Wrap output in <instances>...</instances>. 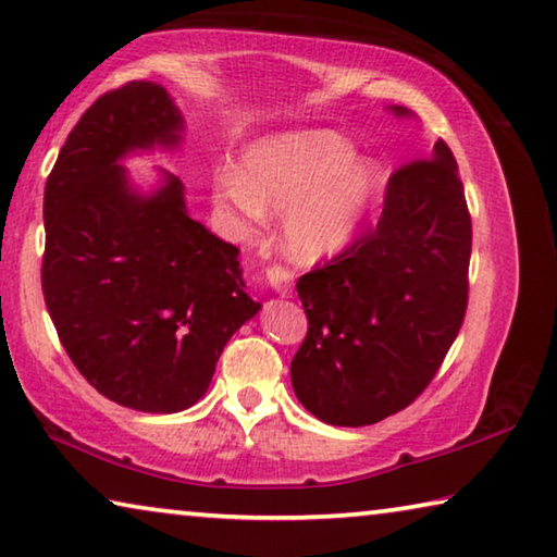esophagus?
Returning a JSON list of instances; mask_svg holds the SVG:
<instances>
[{
    "label": "esophagus",
    "instance_id": "obj_1",
    "mask_svg": "<svg viewBox=\"0 0 557 557\" xmlns=\"http://www.w3.org/2000/svg\"><path fill=\"white\" fill-rule=\"evenodd\" d=\"M267 281L271 284V288L276 290V294L288 296L290 286H294V273H290L288 267H284V263L273 261L271 267H267Z\"/></svg>",
    "mask_w": 557,
    "mask_h": 557
}]
</instances>
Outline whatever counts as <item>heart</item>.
<instances>
[{
  "label": "heart",
  "mask_w": 557,
  "mask_h": 557,
  "mask_svg": "<svg viewBox=\"0 0 557 557\" xmlns=\"http://www.w3.org/2000/svg\"><path fill=\"white\" fill-rule=\"evenodd\" d=\"M375 189V169L354 159L344 139L329 132L256 144L242 176L216 182V199L244 219L286 213V249L298 261H319L344 246Z\"/></svg>",
  "instance_id": "b5f03b06"
}]
</instances>
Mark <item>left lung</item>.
<instances>
[{"mask_svg": "<svg viewBox=\"0 0 557 557\" xmlns=\"http://www.w3.org/2000/svg\"><path fill=\"white\" fill-rule=\"evenodd\" d=\"M470 246L463 182L438 139L393 171L379 224L296 281L308 331L290 383L304 408L358 428L413 404L463 326Z\"/></svg>", "mask_w": 557, "mask_h": 557, "instance_id": "obj_1", "label": "left lung"}]
</instances>
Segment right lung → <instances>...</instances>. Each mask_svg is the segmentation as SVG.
<instances>
[{"mask_svg": "<svg viewBox=\"0 0 557 557\" xmlns=\"http://www.w3.org/2000/svg\"><path fill=\"white\" fill-rule=\"evenodd\" d=\"M178 132L164 87L126 82L84 111L45 189L41 290L57 336L101 396L144 413L194 406L261 308L244 290L238 249L186 213L176 176L139 196L116 164L174 147Z\"/></svg>", "mask_w": 557, "mask_h": 557, "instance_id": "obj_1", "label": "right lung"}]
</instances>
